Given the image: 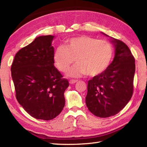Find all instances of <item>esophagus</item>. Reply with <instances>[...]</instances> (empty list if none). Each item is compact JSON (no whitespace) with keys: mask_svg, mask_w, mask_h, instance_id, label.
Instances as JSON below:
<instances>
[{"mask_svg":"<svg viewBox=\"0 0 147 147\" xmlns=\"http://www.w3.org/2000/svg\"><path fill=\"white\" fill-rule=\"evenodd\" d=\"M77 82H78V80H69V83L70 84H74V83H76Z\"/></svg>","mask_w":147,"mask_h":147,"instance_id":"1","label":"esophagus"}]
</instances>
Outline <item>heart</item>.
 Wrapping results in <instances>:
<instances>
[{
	"mask_svg": "<svg viewBox=\"0 0 147 147\" xmlns=\"http://www.w3.org/2000/svg\"><path fill=\"white\" fill-rule=\"evenodd\" d=\"M114 47L105 40L83 35L69 39L66 46H59L54 54L55 65L61 72H66L74 61L77 64L68 73L71 77L86 74L96 76L107 69L114 57Z\"/></svg>",
	"mask_w": 147,
	"mask_h": 147,
	"instance_id": "1",
	"label": "heart"
}]
</instances>
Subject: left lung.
<instances>
[{"mask_svg": "<svg viewBox=\"0 0 147 147\" xmlns=\"http://www.w3.org/2000/svg\"><path fill=\"white\" fill-rule=\"evenodd\" d=\"M112 42L115 48L114 60L104 73L88 81L85 98L88 110L102 118L119 112L133 93L135 57L124 42L115 38Z\"/></svg>", "mask_w": 147, "mask_h": 147, "instance_id": "left-lung-1", "label": "left lung"}]
</instances>
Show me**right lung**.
<instances>
[{
    "label": "right lung",
    "instance_id": "right-lung-1",
    "mask_svg": "<svg viewBox=\"0 0 147 147\" xmlns=\"http://www.w3.org/2000/svg\"><path fill=\"white\" fill-rule=\"evenodd\" d=\"M54 36H38L16 54L11 76L16 97L31 116L51 120L65 105L64 93L69 86L67 79L54 65Z\"/></svg>",
    "mask_w": 147,
    "mask_h": 147
}]
</instances>
